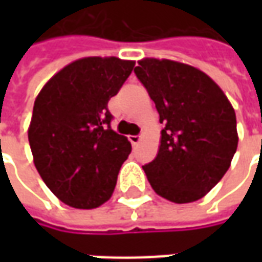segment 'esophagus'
<instances>
[{
	"label": "esophagus",
	"instance_id": "34e87169",
	"mask_svg": "<svg viewBox=\"0 0 262 262\" xmlns=\"http://www.w3.org/2000/svg\"><path fill=\"white\" fill-rule=\"evenodd\" d=\"M140 139H142V137L139 136V135H132V136H129V140H130V143L133 146H136L137 143L140 142Z\"/></svg>",
	"mask_w": 262,
	"mask_h": 262
}]
</instances>
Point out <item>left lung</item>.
<instances>
[{
    "mask_svg": "<svg viewBox=\"0 0 262 262\" xmlns=\"http://www.w3.org/2000/svg\"><path fill=\"white\" fill-rule=\"evenodd\" d=\"M135 74L164 123L157 157L143 165L150 185L171 202L201 199L223 178L236 153L234 109L219 85L192 66L144 59Z\"/></svg>",
    "mask_w": 262,
    "mask_h": 262,
    "instance_id": "8db88e82",
    "label": "left lung"
}]
</instances>
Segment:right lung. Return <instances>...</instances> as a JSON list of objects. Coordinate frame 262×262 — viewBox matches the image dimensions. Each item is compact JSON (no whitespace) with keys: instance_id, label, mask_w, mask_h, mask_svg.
I'll return each mask as SVG.
<instances>
[{"instance_id":"obj_1","label":"right lung","mask_w":262,"mask_h":262,"mask_svg":"<svg viewBox=\"0 0 262 262\" xmlns=\"http://www.w3.org/2000/svg\"><path fill=\"white\" fill-rule=\"evenodd\" d=\"M135 67L116 57H85L66 66L39 92L28 130L37 172L61 202L94 209L108 201L129 140L112 130L108 111Z\"/></svg>"}]
</instances>
